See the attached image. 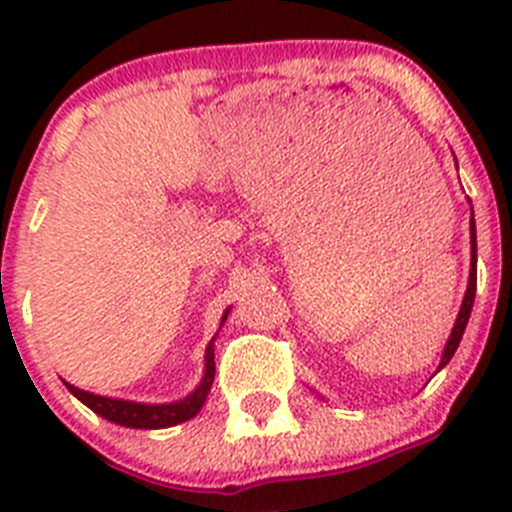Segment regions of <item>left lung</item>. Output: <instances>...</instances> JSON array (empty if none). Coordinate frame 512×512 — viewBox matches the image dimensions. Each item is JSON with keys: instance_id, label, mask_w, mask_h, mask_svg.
Instances as JSON below:
<instances>
[{"instance_id": "left-lung-1", "label": "left lung", "mask_w": 512, "mask_h": 512, "mask_svg": "<svg viewBox=\"0 0 512 512\" xmlns=\"http://www.w3.org/2000/svg\"><path fill=\"white\" fill-rule=\"evenodd\" d=\"M469 230H472V269H469V284H467V292H464V300H461L454 328H451L449 341H446V346H443L441 364H438V369H443V366L451 361V356L456 354V348H459V343H461V336H464V328H467V323H469V315H472L474 292H477V228H474V212H472V223H469Z\"/></svg>"}]
</instances>
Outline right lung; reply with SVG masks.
<instances>
[{"mask_svg": "<svg viewBox=\"0 0 512 512\" xmlns=\"http://www.w3.org/2000/svg\"><path fill=\"white\" fill-rule=\"evenodd\" d=\"M228 310L223 312V320L220 325L228 320ZM212 379H215V338L207 343L205 351V374H202V382L189 392L184 400L176 402H161V405H148V402H133V400H117V397H104L94 395V392L79 390L74 384L63 382L69 387L71 395L76 400H81L89 410H94L97 415H102L104 420L110 423L125 425V428H148V431H156V428H171V425H179L184 420L194 418L200 413L202 405H205L207 395H210Z\"/></svg>", "mask_w": 512, "mask_h": 512, "instance_id": "1", "label": "right lung"}]
</instances>
